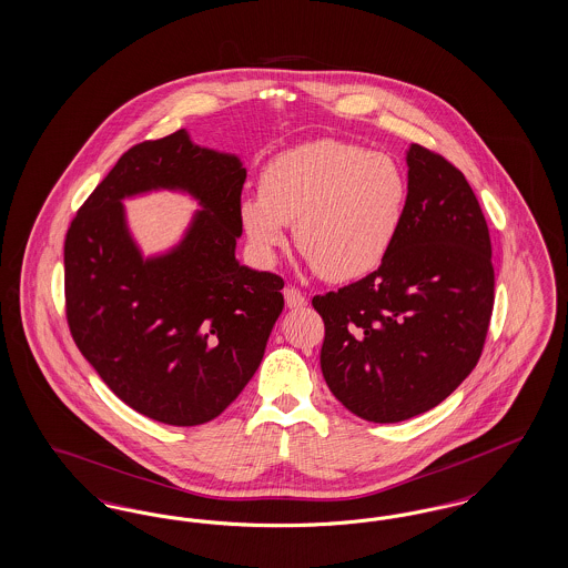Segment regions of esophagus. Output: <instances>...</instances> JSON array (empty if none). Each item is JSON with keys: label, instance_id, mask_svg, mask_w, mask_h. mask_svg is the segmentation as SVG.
Here are the masks:
<instances>
[{"label": "esophagus", "instance_id": "esophagus-1", "mask_svg": "<svg viewBox=\"0 0 568 568\" xmlns=\"http://www.w3.org/2000/svg\"><path fill=\"white\" fill-rule=\"evenodd\" d=\"M283 296H285V304H287L290 308H302V306H306V297H304V294H302L300 290H296V287H285Z\"/></svg>", "mask_w": 568, "mask_h": 568}]
</instances>
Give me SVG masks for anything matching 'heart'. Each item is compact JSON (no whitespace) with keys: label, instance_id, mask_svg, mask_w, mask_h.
Masks as SVG:
<instances>
[{"label":"heart","instance_id":"b5f03b06","mask_svg":"<svg viewBox=\"0 0 568 568\" xmlns=\"http://www.w3.org/2000/svg\"><path fill=\"white\" fill-rule=\"evenodd\" d=\"M260 191L239 206L257 257L272 264L294 225L296 246L329 281L377 271L405 221L408 183L387 155L341 140H313L266 163Z\"/></svg>","mask_w":568,"mask_h":568}]
</instances>
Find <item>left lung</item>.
Wrapping results in <instances>:
<instances>
[{
  "mask_svg": "<svg viewBox=\"0 0 568 568\" xmlns=\"http://www.w3.org/2000/svg\"><path fill=\"white\" fill-rule=\"evenodd\" d=\"M400 234L377 271L313 297L322 373L353 415L396 424L440 405L477 366L494 306L486 216L456 165L410 144Z\"/></svg>",
  "mask_w": 568,
  "mask_h": 568,
  "instance_id": "obj_1",
  "label": "left lung"
}]
</instances>
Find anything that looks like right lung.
Here are the masks:
<instances>
[{"label": "right lung", "mask_w": 568, "mask_h": 568, "mask_svg": "<svg viewBox=\"0 0 568 568\" xmlns=\"http://www.w3.org/2000/svg\"><path fill=\"white\" fill-rule=\"evenodd\" d=\"M244 179L239 155L179 130L132 146L65 236L74 343L114 396L168 426H200L232 405L283 311V278L236 260ZM153 190L187 192L201 211L179 244L144 256L122 202Z\"/></svg>", "instance_id": "obj_1"}]
</instances>
